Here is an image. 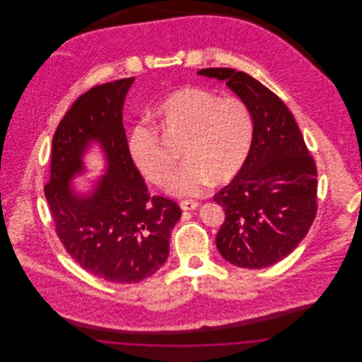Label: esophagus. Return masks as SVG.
<instances>
[{"label": "esophagus", "mask_w": 362, "mask_h": 362, "mask_svg": "<svg viewBox=\"0 0 362 362\" xmlns=\"http://www.w3.org/2000/svg\"><path fill=\"white\" fill-rule=\"evenodd\" d=\"M198 202L194 201V199H185V201H180V207L182 210H194L198 207Z\"/></svg>", "instance_id": "esophagus-1"}]
</instances>
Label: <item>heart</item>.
Returning <instances> with one entry per match:
<instances>
[{"label": "heart", "mask_w": 362, "mask_h": 362, "mask_svg": "<svg viewBox=\"0 0 362 362\" xmlns=\"http://www.w3.org/2000/svg\"><path fill=\"white\" fill-rule=\"evenodd\" d=\"M152 119L170 139H180L179 153L185 158L173 173L167 189L191 195L210 179L225 183L240 171L254 134L250 108L239 98H217L195 86L173 90L152 112ZM129 153L138 170L155 185L171 173L173 157L155 129L137 124L127 141Z\"/></svg>", "instance_id": "heart-1"}]
</instances>
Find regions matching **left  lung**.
I'll list each match as a JSON object with an SVG mask.
<instances>
[{"label": "left lung", "instance_id": "8db88e82", "mask_svg": "<svg viewBox=\"0 0 362 362\" xmlns=\"http://www.w3.org/2000/svg\"><path fill=\"white\" fill-rule=\"evenodd\" d=\"M198 74L225 81L247 104L254 123L240 171L214 195L225 211L217 248L243 269L273 266L305 238L316 217L315 161L292 112L269 88L230 68Z\"/></svg>", "mask_w": 362, "mask_h": 362}]
</instances>
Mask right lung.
<instances>
[{
	"instance_id": "1",
	"label": "right lung",
	"mask_w": 362,
	"mask_h": 362,
	"mask_svg": "<svg viewBox=\"0 0 362 362\" xmlns=\"http://www.w3.org/2000/svg\"><path fill=\"white\" fill-rule=\"evenodd\" d=\"M134 77L90 88L59 122L45 195L55 232L70 257L93 276L136 284L153 276L170 254L171 230L182 216L168 198L151 197L133 163L122 110ZM101 145L107 171L88 194L69 180L83 172L90 144Z\"/></svg>"
}]
</instances>
